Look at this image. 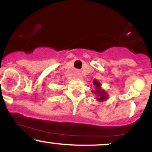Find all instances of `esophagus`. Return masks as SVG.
I'll use <instances>...</instances> for the list:
<instances>
[{
    "instance_id": "esophagus-1",
    "label": "esophagus",
    "mask_w": 152,
    "mask_h": 152,
    "mask_svg": "<svg viewBox=\"0 0 152 152\" xmlns=\"http://www.w3.org/2000/svg\"><path fill=\"white\" fill-rule=\"evenodd\" d=\"M82 76V74H81V71L80 70H78L77 71V73H76V76L78 78H81Z\"/></svg>"
}]
</instances>
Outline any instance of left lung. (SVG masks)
I'll return each instance as SVG.
<instances>
[{
    "label": "left lung",
    "instance_id": "8db88e82",
    "mask_svg": "<svg viewBox=\"0 0 152 152\" xmlns=\"http://www.w3.org/2000/svg\"><path fill=\"white\" fill-rule=\"evenodd\" d=\"M93 83L94 86H95V89L92 91V92L97 96V100L99 101V102L106 100L108 99V95L105 91L101 88V86H102L101 83L98 81H96V80H94Z\"/></svg>",
    "mask_w": 152,
    "mask_h": 152
}]
</instances>
